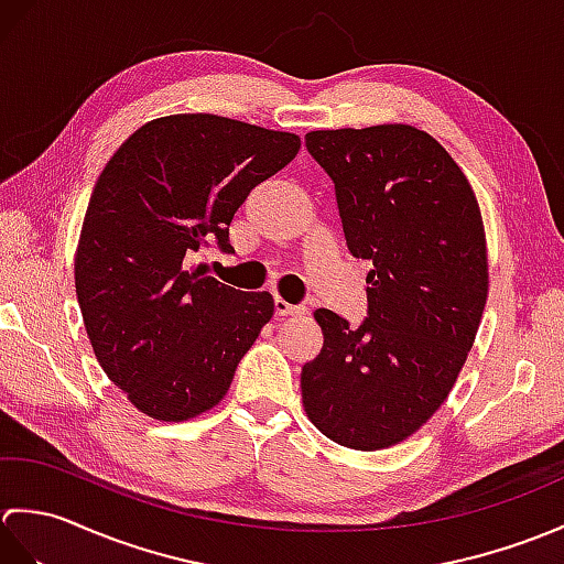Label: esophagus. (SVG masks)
Wrapping results in <instances>:
<instances>
[{"label": "esophagus", "instance_id": "34e87169", "mask_svg": "<svg viewBox=\"0 0 564 564\" xmlns=\"http://www.w3.org/2000/svg\"><path fill=\"white\" fill-rule=\"evenodd\" d=\"M273 310H275V315H279V317H289V315L305 313V307H301V305H293V303H285L281 295H275V297H273Z\"/></svg>", "mask_w": 564, "mask_h": 564}]
</instances>
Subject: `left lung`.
I'll use <instances>...</instances> for the list:
<instances>
[{
	"label": "left lung",
	"mask_w": 564,
	"mask_h": 564,
	"mask_svg": "<svg viewBox=\"0 0 564 564\" xmlns=\"http://www.w3.org/2000/svg\"><path fill=\"white\" fill-rule=\"evenodd\" d=\"M305 145L334 182L346 245L373 269L361 325L315 310L325 346L303 366V404L327 438L380 451L434 416L473 349L489 289L482 215L424 130H313Z\"/></svg>",
	"instance_id": "obj_1"
}]
</instances>
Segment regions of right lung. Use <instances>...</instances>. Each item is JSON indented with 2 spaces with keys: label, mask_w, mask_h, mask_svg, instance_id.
Listing matches in <instances>:
<instances>
[{
  "label": "right lung",
  "mask_w": 564,
  "mask_h": 564,
  "mask_svg": "<svg viewBox=\"0 0 564 564\" xmlns=\"http://www.w3.org/2000/svg\"><path fill=\"white\" fill-rule=\"evenodd\" d=\"M301 138L213 113L138 128L104 166L75 254V289L104 373L142 414L186 422L218 404L273 317L191 259L210 239L230 254L249 191L281 172Z\"/></svg>",
  "instance_id": "1"
}]
</instances>
